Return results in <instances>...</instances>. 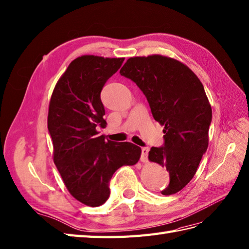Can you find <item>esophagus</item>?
I'll return each mask as SVG.
<instances>
[{
	"label": "esophagus",
	"mask_w": 249,
	"mask_h": 249,
	"mask_svg": "<svg viewBox=\"0 0 249 249\" xmlns=\"http://www.w3.org/2000/svg\"><path fill=\"white\" fill-rule=\"evenodd\" d=\"M148 152H149L148 147H142V149H141V158H140L142 162H147V161H148Z\"/></svg>",
	"instance_id": "34e87169"
}]
</instances>
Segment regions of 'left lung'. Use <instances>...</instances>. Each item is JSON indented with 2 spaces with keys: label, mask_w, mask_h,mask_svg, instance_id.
Returning <instances> with one entry per match:
<instances>
[{
  "label": "left lung",
  "mask_w": 249,
  "mask_h": 249,
  "mask_svg": "<svg viewBox=\"0 0 249 249\" xmlns=\"http://www.w3.org/2000/svg\"><path fill=\"white\" fill-rule=\"evenodd\" d=\"M120 74L140 88L154 119L164 126L163 145L153 146L148 159L170 174L161 194H175L194 177L208 148L212 110L204 86L187 66L161 55L132 57Z\"/></svg>",
  "instance_id": "8db88e82"
}]
</instances>
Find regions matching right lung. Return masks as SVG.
Returning <instances> with one entry per match:
<instances>
[{
	"label": "right lung",
	"instance_id": "obj_1",
	"mask_svg": "<svg viewBox=\"0 0 249 249\" xmlns=\"http://www.w3.org/2000/svg\"><path fill=\"white\" fill-rule=\"evenodd\" d=\"M124 58L92 55L73 60L56 84L51 97L48 129L54 162L69 192L87 206L98 207L110 195L109 181L123 165H134L141 148L98 135L105 126L101 92Z\"/></svg>",
	"mask_w": 249,
	"mask_h": 249
}]
</instances>
